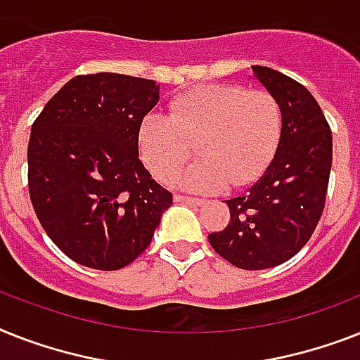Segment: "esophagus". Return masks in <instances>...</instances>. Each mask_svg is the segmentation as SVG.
<instances>
[{"instance_id":"esophagus-1","label":"esophagus","mask_w":360,"mask_h":360,"mask_svg":"<svg viewBox=\"0 0 360 360\" xmlns=\"http://www.w3.org/2000/svg\"><path fill=\"white\" fill-rule=\"evenodd\" d=\"M174 201L175 203H186V205H201L203 203V200H200V198H190V195L181 194H175Z\"/></svg>"}]
</instances>
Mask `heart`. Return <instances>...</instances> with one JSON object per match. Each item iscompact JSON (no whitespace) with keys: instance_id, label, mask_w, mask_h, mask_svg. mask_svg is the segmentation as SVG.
Masks as SVG:
<instances>
[{"instance_id":"b5f03b06","label":"heart","mask_w":360,"mask_h":360,"mask_svg":"<svg viewBox=\"0 0 360 360\" xmlns=\"http://www.w3.org/2000/svg\"><path fill=\"white\" fill-rule=\"evenodd\" d=\"M283 112L264 90L240 84H203L172 99L170 116L146 114L139 150L159 181L174 179L196 144L200 160L175 178V185L214 192L246 185L262 174L281 139Z\"/></svg>"}]
</instances>
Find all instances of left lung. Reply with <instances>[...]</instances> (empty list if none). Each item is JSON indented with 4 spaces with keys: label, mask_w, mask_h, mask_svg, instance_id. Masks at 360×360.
<instances>
[{
    "label": "left lung",
    "mask_w": 360,
    "mask_h": 360,
    "mask_svg": "<svg viewBox=\"0 0 360 360\" xmlns=\"http://www.w3.org/2000/svg\"><path fill=\"white\" fill-rule=\"evenodd\" d=\"M251 70L281 107V139L255 185L226 201L229 224L210 233L209 242L236 268L266 270L292 259L316 229L331 174L333 134L303 84L266 66Z\"/></svg>",
    "instance_id": "8db88e82"
}]
</instances>
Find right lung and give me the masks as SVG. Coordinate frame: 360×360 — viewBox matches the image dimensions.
I'll use <instances>...</instances> for the list:
<instances>
[{"instance_id":"add662e5","label":"right lung","mask_w":360,"mask_h":360,"mask_svg":"<svg viewBox=\"0 0 360 360\" xmlns=\"http://www.w3.org/2000/svg\"><path fill=\"white\" fill-rule=\"evenodd\" d=\"M157 103L151 79L101 72L70 79L34 120L31 203L77 264L110 271L133 262L172 205L139 159V125Z\"/></svg>"}]
</instances>
